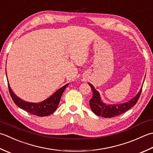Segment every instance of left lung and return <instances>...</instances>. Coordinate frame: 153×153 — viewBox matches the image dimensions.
Segmentation results:
<instances>
[{
	"label": "left lung",
	"instance_id": "1",
	"mask_svg": "<svg viewBox=\"0 0 153 153\" xmlns=\"http://www.w3.org/2000/svg\"><path fill=\"white\" fill-rule=\"evenodd\" d=\"M88 84L91 87L93 92V97L89 100V105H90L92 111L98 116H101L105 118H110L117 115H119L127 111V110L130 109L131 107H133L137 103L140 97V94L142 92L141 88L138 93V94L128 102L122 104L109 105H107L103 103L101 101L100 94L94 88V87L90 83H88Z\"/></svg>",
	"mask_w": 153,
	"mask_h": 153
}]
</instances>
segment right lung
<instances>
[{
	"label": "right lung",
	"instance_id": "add662e5",
	"mask_svg": "<svg viewBox=\"0 0 153 153\" xmlns=\"http://www.w3.org/2000/svg\"><path fill=\"white\" fill-rule=\"evenodd\" d=\"M68 85V84L65 85L60 89H59L55 94H53L48 99L38 103L26 102V101L21 100L14 94L8 83V87L12 99H13L14 103L17 105L20 108L25 110L26 111L31 113L32 115L39 117H44L52 114L56 110L59 101H60L62 94L64 93L65 88H67Z\"/></svg>",
	"mask_w": 153,
	"mask_h": 153
}]
</instances>
